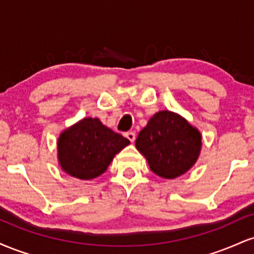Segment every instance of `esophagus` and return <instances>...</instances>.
I'll return each mask as SVG.
<instances>
[{"label": "esophagus", "mask_w": 254, "mask_h": 254, "mask_svg": "<svg viewBox=\"0 0 254 254\" xmlns=\"http://www.w3.org/2000/svg\"><path fill=\"white\" fill-rule=\"evenodd\" d=\"M125 137H127V138L129 139L130 142H133V141H135V138H136V133L132 132V131H129V132L125 133Z\"/></svg>", "instance_id": "esophagus-1"}]
</instances>
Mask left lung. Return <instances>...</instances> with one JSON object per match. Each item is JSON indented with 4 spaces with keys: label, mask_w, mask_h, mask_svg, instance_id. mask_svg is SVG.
<instances>
[{
    "label": "left lung",
    "mask_w": 254,
    "mask_h": 254,
    "mask_svg": "<svg viewBox=\"0 0 254 254\" xmlns=\"http://www.w3.org/2000/svg\"><path fill=\"white\" fill-rule=\"evenodd\" d=\"M136 148L150 170L165 179H174L196 164L202 136L196 127L171 111H160L139 131Z\"/></svg>",
    "instance_id": "8db88e82"
}]
</instances>
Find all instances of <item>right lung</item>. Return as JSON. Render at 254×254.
<instances>
[{
	"instance_id": "add662e5",
	"label": "right lung",
	"mask_w": 254,
	"mask_h": 254,
	"mask_svg": "<svg viewBox=\"0 0 254 254\" xmlns=\"http://www.w3.org/2000/svg\"><path fill=\"white\" fill-rule=\"evenodd\" d=\"M129 143V139L105 127L98 118H83L60 135L58 162L69 176L94 179Z\"/></svg>"
}]
</instances>
